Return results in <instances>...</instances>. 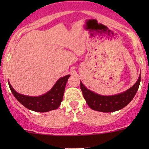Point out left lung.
<instances>
[{
  "label": "left lung",
  "mask_w": 149,
  "mask_h": 149,
  "mask_svg": "<svg viewBox=\"0 0 149 149\" xmlns=\"http://www.w3.org/2000/svg\"><path fill=\"white\" fill-rule=\"evenodd\" d=\"M141 82V75L136 84L124 92L111 96H103L88 89L81 81L83 96L90 108L102 112H112L127 106L136 95Z\"/></svg>",
  "instance_id": "left-lung-1"
}]
</instances>
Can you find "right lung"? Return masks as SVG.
Instances as JSON below:
<instances>
[{
  "label": "right lung",
  "instance_id": "1",
  "mask_svg": "<svg viewBox=\"0 0 149 149\" xmlns=\"http://www.w3.org/2000/svg\"><path fill=\"white\" fill-rule=\"evenodd\" d=\"M70 75L58 79L50 90L39 97H31L19 94L14 90L8 81L10 89L15 98L22 105L30 110L39 112H46L59 107L63 98L64 91Z\"/></svg>",
  "mask_w": 149,
  "mask_h": 149
}]
</instances>
